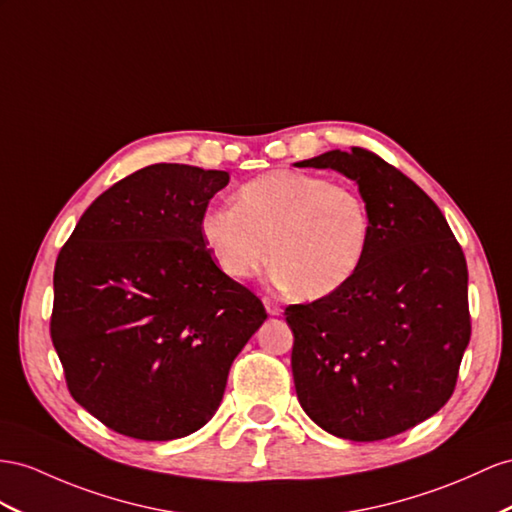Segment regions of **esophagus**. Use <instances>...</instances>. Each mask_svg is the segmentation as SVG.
I'll return each mask as SVG.
<instances>
[{
    "instance_id": "1",
    "label": "esophagus",
    "mask_w": 512,
    "mask_h": 512,
    "mask_svg": "<svg viewBox=\"0 0 512 512\" xmlns=\"http://www.w3.org/2000/svg\"><path fill=\"white\" fill-rule=\"evenodd\" d=\"M264 307H266V311H268V316H281V307L274 303V300H270V298H264Z\"/></svg>"
}]
</instances>
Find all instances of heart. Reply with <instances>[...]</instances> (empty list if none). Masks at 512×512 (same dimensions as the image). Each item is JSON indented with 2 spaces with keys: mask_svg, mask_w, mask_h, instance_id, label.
Returning <instances> with one entry per match:
<instances>
[{
  "mask_svg": "<svg viewBox=\"0 0 512 512\" xmlns=\"http://www.w3.org/2000/svg\"><path fill=\"white\" fill-rule=\"evenodd\" d=\"M199 231L227 277L251 279L272 261L274 281L316 300L355 277L370 246L372 216L355 188L272 170L246 181L235 205L207 207Z\"/></svg>",
  "mask_w": 512,
  "mask_h": 512,
  "instance_id": "1",
  "label": "heart"
}]
</instances>
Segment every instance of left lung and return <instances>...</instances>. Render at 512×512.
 I'll return each mask as SVG.
<instances>
[{
	"mask_svg": "<svg viewBox=\"0 0 512 512\" xmlns=\"http://www.w3.org/2000/svg\"><path fill=\"white\" fill-rule=\"evenodd\" d=\"M294 166L357 181L372 216L355 277L285 309L298 402L335 437L400 435L454 391L471 335L463 248L435 201L372 151L335 149Z\"/></svg>",
	"mask_w": 512,
	"mask_h": 512,
	"instance_id": "1",
	"label": "left lung"
}]
</instances>
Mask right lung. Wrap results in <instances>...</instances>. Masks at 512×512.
Segmentation results:
<instances>
[{
  "instance_id": "obj_1",
  "label": "right lung",
  "mask_w": 512,
  "mask_h": 512,
  "mask_svg": "<svg viewBox=\"0 0 512 512\" xmlns=\"http://www.w3.org/2000/svg\"><path fill=\"white\" fill-rule=\"evenodd\" d=\"M225 170L153 164L93 201L54 270L51 342L77 404L125 437L170 441L214 417L266 316L201 238Z\"/></svg>"
}]
</instances>
